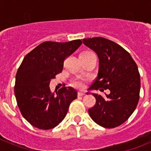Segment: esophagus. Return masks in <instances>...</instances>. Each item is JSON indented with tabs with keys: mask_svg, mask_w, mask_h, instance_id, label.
Segmentation results:
<instances>
[{
	"mask_svg": "<svg viewBox=\"0 0 151 151\" xmlns=\"http://www.w3.org/2000/svg\"><path fill=\"white\" fill-rule=\"evenodd\" d=\"M85 94V92L84 91H78V96H83Z\"/></svg>",
	"mask_w": 151,
	"mask_h": 151,
	"instance_id": "1",
	"label": "esophagus"
}]
</instances>
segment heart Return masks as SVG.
<instances>
[{
  "label": "heart",
  "mask_w": 151,
  "mask_h": 151,
  "mask_svg": "<svg viewBox=\"0 0 151 151\" xmlns=\"http://www.w3.org/2000/svg\"><path fill=\"white\" fill-rule=\"evenodd\" d=\"M84 53H91V52H84ZM73 84L76 87L82 88L83 87L84 85V79L82 78H77L75 80H73Z\"/></svg>",
  "instance_id": "b5f03b06"
}]
</instances>
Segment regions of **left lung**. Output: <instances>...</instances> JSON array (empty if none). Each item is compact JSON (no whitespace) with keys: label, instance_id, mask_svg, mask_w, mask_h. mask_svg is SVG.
Listing matches in <instances>:
<instances>
[{"label":"left lung","instance_id":"1","mask_svg":"<svg viewBox=\"0 0 151 151\" xmlns=\"http://www.w3.org/2000/svg\"><path fill=\"white\" fill-rule=\"evenodd\" d=\"M83 44L99 59L97 77L88 91H110L105 97L91 93L96 104L88 109L89 115L102 127H117L130 117L139 101L141 80L137 64L123 47L106 38H85Z\"/></svg>","mask_w":151,"mask_h":151}]
</instances>
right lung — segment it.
I'll return each mask as SVG.
<instances>
[{"label":"right lung","instance_id":"add662e5","mask_svg":"<svg viewBox=\"0 0 151 151\" xmlns=\"http://www.w3.org/2000/svg\"><path fill=\"white\" fill-rule=\"evenodd\" d=\"M82 45L81 40L69 42L45 41L24 57L16 76L14 91L22 116L32 125L48 130L63 121L77 91L64 87L52 93L50 80L61 73L65 58Z\"/></svg>","mask_w":151,"mask_h":151}]
</instances>
